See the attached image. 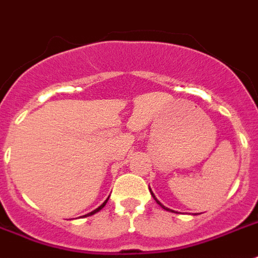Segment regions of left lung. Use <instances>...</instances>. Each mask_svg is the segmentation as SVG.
<instances>
[{
    "instance_id": "obj_1",
    "label": "left lung",
    "mask_w": 258,
    "mask_h": 258,
    "mask_svg": "<svg viewBox=\"0 0 258 258\" xmlns=\"http://www.w3.org/2000/svg\"><path fill=\"white\" fill-rule=\"evenodd\" d=\"M149 191H151V194H152L153 199H155L156 202L159 203V205H160V206H161V207H162V209H164V210H166V211H172V210H169V209H168V207H165V206H164V205H161V203H160V202H159V201H157V198H156V197H155V194H153V192H152V190L149 189Z\"/></svg>"
}]
</instances>
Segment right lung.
Instances as JSON below:
<instances>
[{"mask_svg":"<svg viewBox=\"0 0 258 258\" xmlns=\"http://www.w3.org/2000/svg\"><path fill=\"white\" fill-rule=\"evenodd\" d=\"M107 201H109V198L106 199L105 202H103V203H102V205H101V206H99V207H98V209H96V210H94V211H92V213H89V214H86V215H84V216H90V215H93V214H96V213H98L99 210H102V209H103V207H105V205H106V203H107Z\"/></svg>","mask_w":258,"mask_h":258,"instance_id":"add662e5","label":"right lung"}]
</instances>
